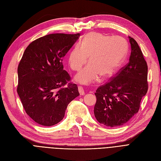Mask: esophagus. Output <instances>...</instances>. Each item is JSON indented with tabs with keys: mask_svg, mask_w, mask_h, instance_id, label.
I'll return each mask as SVG.
<instances>
[{
	"mask_svg": "<svg viewBox=\"0 0 161 161\" xmlns=\"http://www.w3.org/2000/svg\"><path fill=\"white\" fill-rule=\"evenodd\" d=\"M78 91L80 92V95H85V91H84L83 87L82 86H79L78 87Z\"/></svg>",
	"mask_w": 161,
	"mask_h": 161,
	"instance_id": "1",
	"label": "esophagus"
}]
</instances>
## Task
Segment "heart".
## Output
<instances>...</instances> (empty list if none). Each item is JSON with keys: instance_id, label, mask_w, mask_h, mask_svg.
<instances>
[{"instance_id": "b5f03b06", "label": "heart", "mask_w": 161, "mask_h": 161, "mask_svg": "<svg viewBox=\"0 0 161 161\" xmlns=\"http://www.w3.org/2000/svg\"><path fill=\"white\" fill-rule=\"evenodd\" d=\"M128 52V44L123 38L111 37L98 32H90L80 44H76L68 56L71 69L80 71L87 61L89 64L75 76L83 84L111 77L119 69Z\"/></svg>"}]
</instances>
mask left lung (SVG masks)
<instances>
[{
  "label": "left lung",
  "instance_id": "1",
  "mask_svg": "<svg viewBox=\"0 0 161 161\" xmlns=\"http://www.w3.org/2000/svg\"><path fill=\"white\" fill-rule=\"evenodd\" d=\"M129 62L95 93V116L109 127L123 125L137 114L148 89L147 63L136 40L129 36Z\"/></svg>",
  "mask_w": 161,
  "mask_h": 161
}]
</instances>
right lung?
Masks as SVG:
<instances>
[{
  "label": "right lung",
  "mask_w": 161,
  "mask_h": 161,
  "mask_svg": "<svg viewBox=\"0 0 161 161\" xmlns=\"http://www.w3.org/2000/svg\"><path fill=\"white\" fill-rule=\"evenodd\" d=\"M80 35L50 34L32 42L23 53L17 91L25 112L41 125L60 122L68 104L80 95L63 64V57Z\"/></svg>",
  "instance_id": "add662e5"
}]
</instances>
